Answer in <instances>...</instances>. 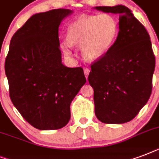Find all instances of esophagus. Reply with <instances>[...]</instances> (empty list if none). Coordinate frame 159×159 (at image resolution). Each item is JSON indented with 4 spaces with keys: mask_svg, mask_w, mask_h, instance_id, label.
<instances>
[{
    "mask_svg": "<svg viewBox=\"0 0 159 159\" xmlns=\"http://www.w3.org/2000/svg\"><path fill=\"white\" fill-rule=\"evenodd\" d=\"M89 72H90V69L88 67H84V74H85V77H88V75H89Z\"/></svg>",
    "mask_w": 159,
    "mask_h": 159,
    "instance_id": "esophagus-1",
    "label": "esophagus"
}]
</instances>
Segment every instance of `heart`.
<instances>
[{
	"label": "heart",
	"instance_id": "1",
	"mask_svg": "<svg viewBox=\"0 0 159 159\" xmlns=\"http://www.w3.org/2000/svg\"><path fill=\"white\" fill-rule=\"evenodd\" d=\"M118 34V22L111 14L82 16L68 25V42L62 43L61 47L65 54L70 55L72 44L80 43L82 56L87 60H95L111 49Z\"/></svg>",
	"mask_w": 159,
	"mask_h": 159
}]
</instances>
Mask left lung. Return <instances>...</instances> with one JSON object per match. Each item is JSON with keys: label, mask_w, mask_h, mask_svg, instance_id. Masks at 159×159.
Masks as SVG:
<instances>
[{"label": "left lung", "mask_w": 159, "mask_h": 159, "mask_svg": "<svg viewBox=\"0 0 159 159\" xmlns=\"http://www.w3.org/2000/svg\"><path fill=\"white\" fill-rule=\"evenodd\" d=\"M119 14L118 36L111 48L92 62L88 82L94 90L95 113L102 123L132 120L148 102L155 68L149 34L125 6H97Z\"/></svg>", "instance_id": "left-lung-1"}]
</instances>
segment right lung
<instances>
[{"mask_svg":"<svg viewBox=\"0 0 159 159\" xmlns=\"http://www.w3.org/2000/svg\"><path fill=\"white\" fill-rule=\"evenodd\" d=\"M68 9L34 15L11 38L5 61L13 105L30 125L58 129L70 120V104L86 83L82 67L62 63L58 27Z\"/></svg>","mask_w":159,"mask_h":159,"instance_id":"1","label":"right lung"}]
</instances>
